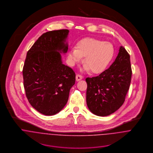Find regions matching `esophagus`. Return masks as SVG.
<instances>
[{"instance_id":"esophagus-1","label":"esophagus","mask_w":153,"mask_h":153,"mask_svg":"<svg viewBox=\"0 0 153 153\" xmlns=\"http://www.w3.org/2000/svg\"><path fill=\"white\" fill-rule=\"evenodd\" d=\"M82 79V76L81 75L78 74V75H76V81H81Z\"/></svg>"}]
</instances>
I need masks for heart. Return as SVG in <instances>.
<instances>
[{"mask_svg":"<svg viewBox=\"0 0 153 153\" xmlns=\"http://www.w3.org/2000/svg\"><path fill=\"white\" fill-rule=\"evenodd\" d=\"M115 53L113 45L95 38H87L79 41L76 48H71L68 58L72 65L81 62L84 58V70H91L93 74L104 71L112 61Z\"/></svg>","mask_w":153,"mask_h":153,"instance_id":"heart-1","label":"heart"}]
</instances>
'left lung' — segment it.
Listing matches in <instances>:
<instances>
[{
    "instance_id": "obj_1",
    "label": "left lung",
    "mask_w": 153,
    "mask_h": 153,
    "mask_svg": "<svg viewBox=\"0 0 153 153\" xmlns=\"http://www.w3.org/2000/svg\"><path fill=\"white\" fill-rule=\"evenodd\" d=\"M130 56L121 46L114 62L98 76L87 78V104L89 111L100 117L111 115L124 102L131 83Z\"/></svg>"
}]
</instances>
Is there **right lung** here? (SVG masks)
I'll list each match as a JSON object with an SVG mask.
<instances>
[{
	"mask_svg": "<svg viewBox=\"0 0 153 153\" xmlns=\"http://www.w3.org/2000/svg\"><path fill=\"white\" fill-rule=\"evenodd\" d=\"M69 30L42 34L28 51L23 68V85L30 105L45 115H53L65 106L75 74L65 65L61 53L68 51Z\"/></svg>",
	"mask_w": 153,
	"mask_h": 153,
	"instance_id": "add662e5",
	"label": "right lung"
}]
</instances>
